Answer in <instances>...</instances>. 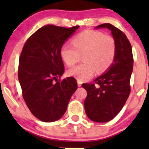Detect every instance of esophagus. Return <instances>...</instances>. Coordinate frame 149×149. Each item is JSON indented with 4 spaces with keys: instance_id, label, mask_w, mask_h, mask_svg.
I'll return each mask as SVG.
<instances>
[{
    "instance_id": "1",
    "label": "esophagus",
    "mask_w": 149,
    "mask_h": 149,
    "mask_svg": "<svg viewBox=\"0 0 149 149\" xmlns=\"http://www.w3.org/2000/svg\"><path fill=\"white\" fill-rule=\"evenodd\" d=\"M82 83H83V82L80 81V80H78V81H77V83H78V87L81 86V85H82Z\"/></svg>"
}]
</instances>
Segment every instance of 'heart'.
<instances>
[{
    "label": "heart",
    "instance_id": "b5f03b06",
    "mask_svg": "<svg viewBox=\"0 0 149 149\" xmlns=\"http://www.w3.org/2000/svg\"><path fill=\"white\" fill-rule=\"evenodd\" d=\"M71 46L64 44L60 57L68 66H74L82 57L83 63L70 69L68 75L84 81L95 74L102 73L113 63L117 51L116 40L111 35L95 31H85L71 39Z\"/></svg>",
    "mask_w": 149,
    "mask_h": 149
}]
</instances>
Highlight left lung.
<instances>
[{
    "mask_svg": "<svg viewBox=\"0 0 149 149\" xmlns=\"http://www.w3.org/2000/svg\"><path fill=\"white\" fill-rule=\"evenodd\" d=\"M97 28L111 30L117 45L116 55L107 72L95 79L93 83H83L82 86L88 92L84 102L88 117L95 122L105 123L118 115L130 94L134 60L130 42L122 31L109 23Z\"/></svg>",
    "mask_w": 149,
    "mask_h": 149,
    "instance_id": "obj_1",
    "label": "left lung"
}]
</instances>
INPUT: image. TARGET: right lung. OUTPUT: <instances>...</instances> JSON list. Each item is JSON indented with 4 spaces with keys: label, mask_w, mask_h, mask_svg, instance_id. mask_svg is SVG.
Returning a JSON list of instances; mask_svg holds the SVG:
<instances>
[{
    "label": "right lung",
    "mask_w": 149,
    "mask_h": 149,
    "mask_svg": "<svg viewBox=\"0 0 149 149\" xmlns=\"http://www.w3.org/2000/svg\"><path fill=\"white\" fill-rule=\"evenodd\" d=\"M78 28L45 25L27 39L22 50L18 78L22 97L31 113L42 122L60 119L78 88L73 77L59 78L64 72L60 48Z\"/></svg>",
    "instance_id": "1"
}]
</instances>
